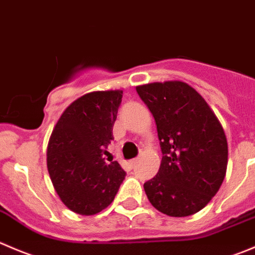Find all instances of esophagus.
Segmentation results:
<instances>
[{
    "label": "esophagus",
    "instance_id": "esophagus-1",
    "mask_svg": "<svg viewBox=\"0 0 255 255\" xmlns=\"http://www.w3.org/2000/svg\"><path fill=\"white\" fill-rule=\"evenodd\" d=\"M138 160H139V158H133V159H130V165H132V167H134V165L135 164H137V163H138Z\"/></svg>",
    "mask_w": 255,
    "mask_h": 255
}]
</instances>
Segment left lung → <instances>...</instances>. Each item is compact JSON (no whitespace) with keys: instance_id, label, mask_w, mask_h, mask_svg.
<instances>
[{"instance_id":"1","label":"left lung","mask_w":255,"mask_h":255,"mask_svg":"<svg viewBox=\"0 0 255 255\" xmlns=\"http://www.w3.org/2000/svg\"><path fill=\"white\" fill-rule=\"evenodd\" d=\"M157 125L162 162L144 183L150 204L170 217L203 209L221 188L228 163L222 125L204 98L180 81L138 86Z\"/></svg>"}]
</instances>
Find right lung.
<instances>
[{"label": "right lung", "instance_id": "obj_1", "mask_svg": "<svg viewBox=\"0 0 255 255\" xmlns=\"http://www.w3.org/2000/svg\"><path fill=\"white\" fill-rule=\"evenodd\" d=\"M122 91H98L71 103L47 147V168L65 206L82 216L107 208L126 177L117 160L105 162Z\"/></svg>", "mask_w": 255, "mask_h": 255}]
</instances>
